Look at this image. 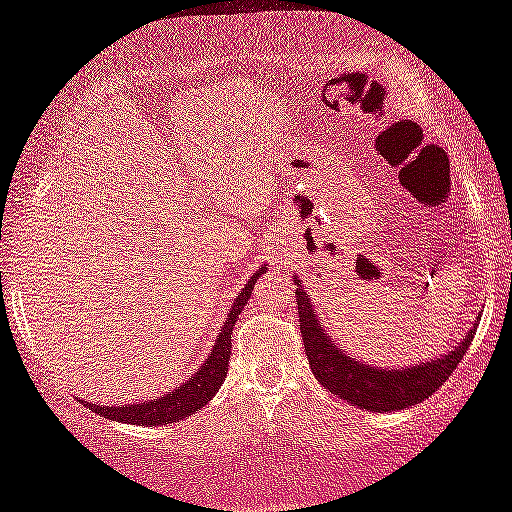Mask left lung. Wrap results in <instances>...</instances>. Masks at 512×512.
<instances>
[{
    "label": "left lung",
    "instance_id": "obj_1",
    "mask_svg": "<svg viewBox=\"0 0 512 512\" xmlns=\"http://www.w3.org/2000/svg\"><path fill=\"white\" fill-rule=\"evenodd\" d=\"M296 303H299L303 347H306L313 376L342 401L355 403V406L374 413L401 411V408L415 406V403L430 398L452 376L466 355V347L471 345V335H466L454 347V352L440 359H430V362L415 364L408 369L369 367V364L347 357L333 342V335L320 328V320L303 289H296Z\"/></svg>",
    "mask_w": 512,
    "mask_h": 512
}]
</instances>
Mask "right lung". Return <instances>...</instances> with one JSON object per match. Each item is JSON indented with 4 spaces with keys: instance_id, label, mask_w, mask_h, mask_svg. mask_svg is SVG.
<instances>
[{
    "instance_id": "add662e5",
    "label": "right lung",
    "mask_w": 512,
    "mask_h": 512,
    "mask_svg": "<svg viewBox=\"0 0 512 512\" xmlns=\"http://www.w3.org/2000/svg\"><path fill=\"white\" fill-rule=\"evenodd\" d=\"M265 272V267L257 274H252L250 282L245 284V289L240 291V296L235 299L233 308H230L226 325L218 333L216 345H213L211 357L201 364V369L196 372L192 379L184 381L182 386L165 393V396H157L153 401L133 403V406H97V403H87L89 411L104 415L109 420H121V423L128 425H167V423H179L182 418H189V415L201 411L206 403L211 401L213 393L221 389V384L226 381L228 374V359H230V333H233L235 318L240 316V311L245 308L247 299L252 294V286H255L257 277Z\"/></svg>"
}]
</instances>
